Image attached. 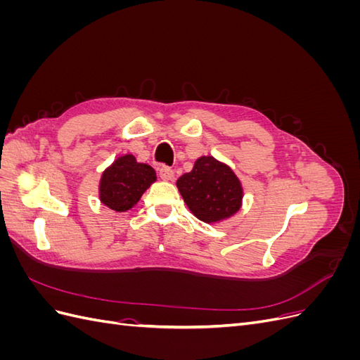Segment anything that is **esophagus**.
<instances>
[{
    "mask_svg": "<svg viewBox=\"0 0 360 360\" xmlns=\"http://www.w3.org/2000/svg\"><path fill=\"white\" fill-rule=\"evenodd\" d=\"M159 177L162 180H165V181H172L174 180V171L169 167L163 165V167L159 168Z\"/></svg>",
    "mask_w": 360,
    "mask_h": 360,
    "instance_id": "obj_1",
    "label": "esophagus"
}]
</instances>
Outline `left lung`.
Masks as SVG:
<instances>
[{
    "mask_svg": "<svg viewBox=\"0 0 360 360\" xmlns=\"http://www.w3.org/2000/svg\"><path fill=\"white\" fill-rule=\"evenodd\" d=\"M177 188L189 210L205 224L234 216L243 201L240 180L226 163L213 156L195 160L192 171L177 180Z\"/></svg>",
    "mask_w": 360,
    "mask_h": 360,
    "instance_id": "left-lung-1",
    "label": "left lung"
}]
</instances>
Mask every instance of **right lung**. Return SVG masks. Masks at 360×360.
I'll list each match as a JSON object with an SVG mask.
<instances>
[{
    "mask_svg": "<svg viewBox=\"0 0 360 360\" xmlns=\"http://www.w3.org/2000/svg\"><path fill=\"white\" fill-rule=\"evenodd\" d=\"M156 181V171L135 156L124 155L114 160L101 177L99 198L114 212H127Z\"/></svg>",
    "mask_w": 360,
    "mask_h": 360,
    "instance_id": "obj_1",
    "label": "right lung"
}]
</instances>
